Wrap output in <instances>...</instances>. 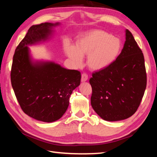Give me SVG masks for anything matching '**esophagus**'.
Here are the masks:
<instances>
[{
  "mask_svg": "<svg viewBox=\"0 0 157 157\" xmlns=\"http://www.w3.org/2000/svg\"><path fill=\"white\" fill-rule=\"evenodd\" d=\"M88 78V75L86 74V73H83V74L82 75V79H81L82 82H84L86 81H87Z\"/></svg>",
  "mask_w": 157,
  "mask_h": 157,
  "instance_id": "1",
  "label": "esophagus"
}]
</instances>
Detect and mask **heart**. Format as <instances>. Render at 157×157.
Listing matches in <instances>:
<instances>
[{"mask_svg": "<svg viewBox=\"0 0 157 157\" xmlns=\"http://www.w3.org/2000/svg\"><path fill=\"white\" fill-rule=\"evenodd\" d=\"M122 49L120 39L102 29H92L79 36L75 46L67 42L65 51L76 67L83 63L87 55V65L92 71H100L109 67L117 59Z\"/></svg>", "mask_w": 157, "mask_h": 157, "instance_id": "1", "label": "heart"}]
</instances>
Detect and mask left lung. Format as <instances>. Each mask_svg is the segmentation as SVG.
I'll return each instance as SVG.
<instances>
[{
  "mask_svg": "<svg viewBox=\"0 0 157 157\" xmlns=\"http://www.w3.org/2000/svg\"><path fill=\"white\" fill-rule=\"evenodd\" d=\"M91 105L108 121L130 117L137 111L146 87L144 58L134 36L125 29L123 48L116 61L90 79Z\"/></svg>",
  "mask_w": 157,
  "mask_h": 157,
  "instance_id": "obj_1",
  "label": "left lung"
}]
</instances>
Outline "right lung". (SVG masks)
Here are the masks:
<instances>
[{"label":"right lung","mask_w":157,"mask_h":157,"mask_svg":"<svg viewBox=\"0 0 157 157\" xmlns=\"http://www.w3.org/2000/svg\"><path fill=\"white\" fill-rule=\"evenodd\" d=\"M59 25L46 22L32 25L15 49L11 72L12 87L23 112L46 123L65 114L70 96L81 81L79 71L32 57L29 46L49 41Z\"/></svg>","instance_id":"1"}]
</instances>
